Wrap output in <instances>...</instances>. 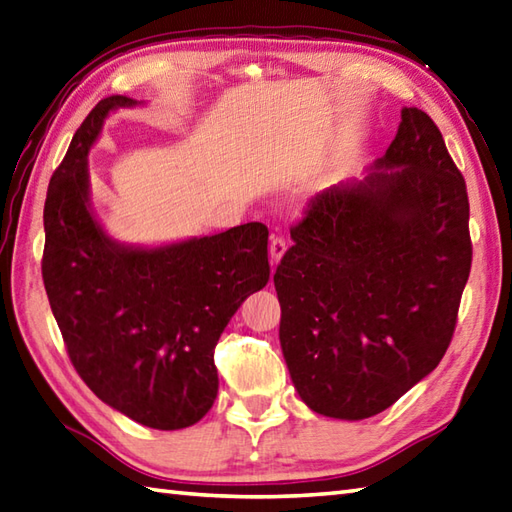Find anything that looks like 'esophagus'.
<instances>
[{
    "label": "esophagus",
    "instance_id": "34e87169",
    "mask_svg": "<svg viewBox=\"0 0 512 512\" xmlns=\"http://www.w3.org/2000/svg\"><path fill=\"white\" fill-rule=\"evenodd\" d=\"M285 252H287V241H285V238H282V236H271V241H269L271 263L278 265L280 258L285 256Z\"/></svg>",
    "mask_w": 512,
    "mask_h": 512
}]
</instances>
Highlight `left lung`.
I'll return each instance as SVG.
<instances>
[{
    "label": "left lung",
    "instance_id": "left-lung-1",
    "mask_svg": "<svg viewBox=\"0 0 512 512\" xmlns=\"http://www.w3.org/2000/svg\"><path fill=\"white\" fill-rule=\"evenodd\" d=\"M274 285L280 346L313 412L388 410L445 357L471 271L467 184L425 111L403 107L361 181L311 199Z\"/></svg>",
    "mask_w": 512,
    "mask_h": 512
}]
</instances>
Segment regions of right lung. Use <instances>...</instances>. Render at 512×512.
I'll return each mask as SVG.
<instances>
[{
  "label": "right lung",
  "mask_w": 512,
  "mask_h": 512,
  "mask_svg": "<svg viewBox=\"0 0 512 512\" xmlns=\"http://www.w3.org/2000/svg\"><path fill=\"white\" fill-rule=\"evenodd\" d=\"M142 102L102 98L54 170L43 208V285L76 372L102 403L153 429H184L219 392L214 348L269 280L263 223L140 247L111 238L89 203L87 155L107 116Z\"/></svg>",
  "instance_id": "obj_1"
}]
</instances>
